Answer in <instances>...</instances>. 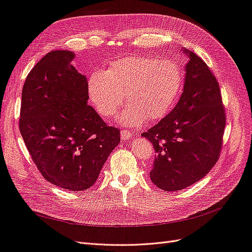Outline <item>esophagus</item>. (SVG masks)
I'll return each mask as SVG.
<instances>
[{
  "mask_svg": "<svg viewBox=\"0 0 252 252\" xmlns=\"http://www.w3.org/2000/svg\"><path fill=\"white\" fill-rule=\"evenodd\" d=\"M132 136V133L128 130H121V139L122 140H127L130 139Z\"/></svg>",
  "mask_w": 252,
  "mask_h": 252,
  "instance_id": "esophagus-1",
  "label": "esophagus"
}]
</instances>
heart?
Segmentation results:
<instances>
[{"label":"heart","mask_w":252,"mask_h":252,"mask_svg":"<svg viewBox=\"0 0 252 252\" xmlns=\"http://www.w3.org/2000/svg\"><path fill=\"white\" fill-rule=\"evenodd\" d=\"M184 86L182 67L170 60L134 56L114 61L105 71H95L88 81L91 103L103 118L118 111L125 100L129 107L119 120L138 126L149 118L165 117L181 95Z\"/></svg>","instance_id":"heart-1"}]
</instances>
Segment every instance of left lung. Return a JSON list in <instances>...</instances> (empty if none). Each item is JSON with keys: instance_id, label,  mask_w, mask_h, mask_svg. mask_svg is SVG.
I'll list each match as a JSON object with an SVG mask.
<instances>
[{"instance_id": "left-lung-1", "label": "left lung", "mask_w": 252, "mask_h": 252, "mask_svg": "<svg viewBox=\"0 0 252 252\" xmlns=\"http://www.w3.org/2000/svg\"><path fill=\"white\" fill-rule=\"evenodd\" d=\"M184 51L190 59L179 103L141 134L157 154L150 180L165 191L184 189L210 171L220 158L226 125L217 78L199 56Z\"/></svg>"}]
</instances>
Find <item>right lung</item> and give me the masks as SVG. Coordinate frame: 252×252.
<instances>
[{
    "label": "right lung",
    "mask_w": 252,
    "mask_h": 252,
    "mask_svg": "<svg viewBox=\"0 0 252 252\" xmlns=\"http://www.w3.org/2000/svg\"><path fill=\"white\" fill-rule=\"evenodd\" d=\"M74 55L47 53L28 73L22 90L19 127L41 174L72 191L93 186L106 159L121 142L87 105L88 82L70 65Z\"/></svg>",
    "instance_id": "1"
}]
</instances>
